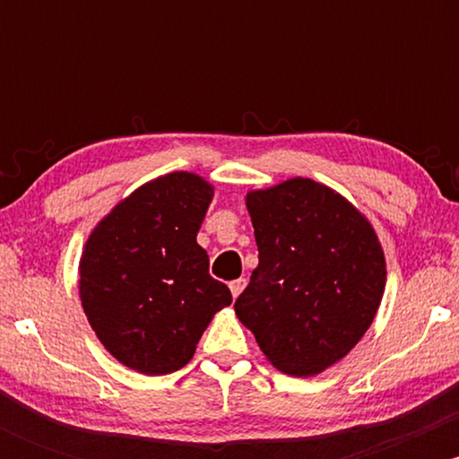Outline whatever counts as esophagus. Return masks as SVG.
<instances>
[{
	"label": "esophagus",
	"instance_id": "obj_1",
	"mask_svg": "<svg viewBox=\"0 0 459 459\" xmlns=\"http://www.w3.org/2000/svg\"><path fill=\"white\" fill-rule=\"evenodd\" d=\"M229 287H230V293H233V298H239V293L246 289V278H237V281L230 282Z\"/></svg>",
	"mask_w": 459,
	"mask_h": 459
}]
</instances>
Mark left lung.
<instances>
[{
  "mask_svg": "<svg viewBox=\"0 0 459 459\" xmlns=\"http://www.w3.org/2000/svg\"><path fill=\"white\" fill-rule=\"evenodd\" d=\"M259 265L235 302L267 360L317 376L354 350L380 308L386 261L373 226L313 178H287L246 196Z\"/></svg>",
  "mask_w": 459,
  "mask_h": 459,
  "instance_id": "1",
  "label": "left lung"
}]
</instances>
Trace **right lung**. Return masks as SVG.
<instances>
[{
  "label": "right lung",
  "mask_w": 459,
  "mask_h": 459,
  "mask_svg": "<svg viewBox=\"0 0 459 459\" xmlns=\"http://www.w3.org/2000/svg\"><path fill=\"white\" fill-rule=\"evenodd\" d=\"M212 198V183L194 172L157 177L120 200L83 246L88 324L116 360L144 376L186 367L213 315L233 302L196 241Z\"/></svg>",
  "instance_id": "right-lung-1"
}]
</instances>
